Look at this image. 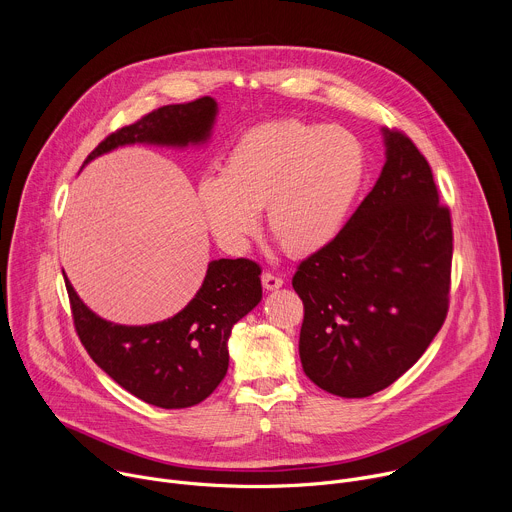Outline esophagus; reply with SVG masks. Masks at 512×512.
<instances>
[{
	"mask_svg": "<svg viewBox=\"0 0 512 512\" xmlns=\"http://www.w3.org/2000/svg\"><path fill=\"white\" fill-rule=\"evenodd\" d=\"M261 283H263V287L265 289H279L281 285H283V279L279 277V275H275V273H269V271H265L263 275H261Z\"/></svg>",
	"mask_w": 512,
	"mask_h": 512,
	"instance_id": "1",
	"label": "esophagus"
}]
</instances>
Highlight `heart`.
Instances as JSON below:
<instances>
[{
    "mask_svg": "<svg viewBox=\"0 0 512 512\" xmlns=\"http://www.w3.org/2000/svg\"><path fill=\"white\" fill-rule=\"evenodd\" d=\"M364 152L346 129L281 119L247 129L225 156L221 174L196 186V204L212 237L243 253L265 208L269 235L289 255L324 249L342 229L360 190Z\"/></svg>",
    "mask_w": 512,
    "mask_h": 512,
    "instance_id": "obj_1",
    "label": "heart"
}]
</instances>
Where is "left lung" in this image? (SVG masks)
Here are the masks:
<instances>
[{
    "label": "left lung",
    "instance_id": "obj_1",
    "mask_svg": "<svg viewBox=\"0 0 512 512\" xmlns=\"http://www.w3.org/2000/svg\"><path fill=\"white\" fill-rule=\"evenodd\" d=\"M344 229L291 279L304 302L300 358L320 389L360 399L407 373L450 304L452 218L431 168L401 131Z\"/></svg>",
    "mask_w": 512,
    "mask_h": 512
}]
</instances>
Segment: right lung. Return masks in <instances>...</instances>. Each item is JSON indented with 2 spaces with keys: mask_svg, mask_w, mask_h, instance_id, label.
<instances>
[{
  "mask_svg": "<svg viewBox=\"0 0 512 512\" xmlns=\"http://www.w3.org/2000/svg\"><path fill=\"white\" fill-rule=\"evenodd\" d=\"M216 101L202 97L166 105L107 135L91 160L131 143H204L216 119ZM261 267L251 259L210 261L204 281L176 316L145 326H123L89 310L64 275L72 320L89 356L125 391L162 407L184 409L204 401L227 375L233 326L261 302Z\"/></svg>",
  "mask_w": 512,
  "mask_h": 512,
  "instance_id": "1",
  "label": "right lung"
}]
</instances>
